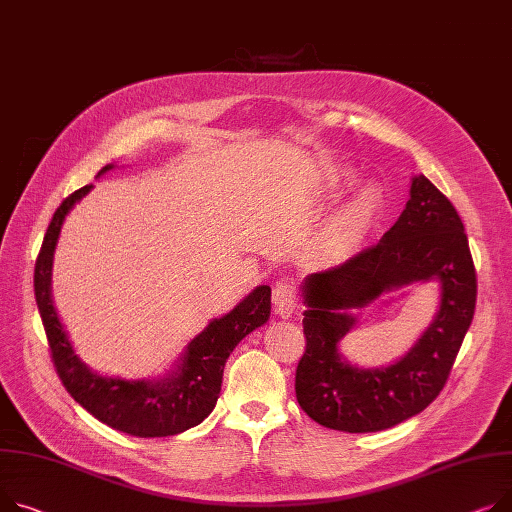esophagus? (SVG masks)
Wrapping results in <instances>:
<instances>
[{"instance_id":"esophagus-1","label":"esophagus","mask_w":512,"mask_h":512,"mask_svg":"<svg viewBox=\"0 0 512 512\" xmlns=\"http://www.w3.org/2000/svg\"><path fill=\"white\" fill-rule=\"evenodd\" d=\"M300 306V298H298V290L294 284L290 282H280L274 288V311L276 315H280L282 319L292 317Z\"/></svg>"}]
</instances>
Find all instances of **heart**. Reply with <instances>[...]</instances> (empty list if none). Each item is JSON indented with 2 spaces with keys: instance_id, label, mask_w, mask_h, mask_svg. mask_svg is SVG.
Instances as JSON below:
<instances>
[{
  "instance_id": "b5f03b06",
  "label": "heart",
  "mask_w": 512,
  "mask_h": 512,
  "mask_svg": "<svg viewBox=\"0 0 512 512\" xmlns=\"http://www.w3.org/2000/svg\"><path fill=\"white\" fill-rule=\"evenodd\" d=\"M356 175L350 168H337L327 177L325 191L331 195L342 193L354 183ZM381 214V195L374 185L360 187L354 197L339 210L331 228H329V243L333 249H348L364 238L372 226L377 224Z\"/></svg>"
}]
</instances>
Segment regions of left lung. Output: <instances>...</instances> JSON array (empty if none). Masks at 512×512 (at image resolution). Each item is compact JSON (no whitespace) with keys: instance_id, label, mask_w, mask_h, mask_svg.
<instances>
[{"instance_id":"8db88e82","label":"left lung","mask_w":512,"mask_h":512,"mask_svg":"<svg viewBox=\"0 0 512 512\" xmlns=\"http://www.w3.org/2000/svg\"><path fill=\"white\" fill-rule=\"evenodd\" d=\"M436 281L433 323L417 344L387 367L362 369L338 352L355 311L410 283ZM306 350L296 368V399L306 416L342 432H379L412 418L445 387L475 311L473 259L453 203L424 175L381 241L344 265L302 280Z\"/></svg>"}]
</instances>
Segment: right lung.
<instances>
[{
	"label": "right lung",
	"mask_w": 512,
	"mask_h": 512,
	"mask_svg": "<svg viewBox=\"0 0 512 512\" xmlns=\"http://www.w3.org/2000/svg\"><path fill=\"white\" fill-rule=\"evenodd\" d=\"M111 168L115 164L102 166L98 177L109 173ZM90 189L92 185L78 189L57 208L34 265V296H37L53 364L67 393L102 424L140 438L185 432L212 414L220 397L226 360L238 342L269 321L271 288L257 286L230 313L212 319L187 344L175 368L160 379L127 381L94 372L76 354L59 321L51 294L53 255L63 220Z\"/></svg>",
	"instance_id": "right-lung-1"
}]
</instances>
